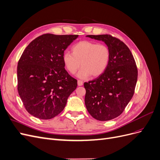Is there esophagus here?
Masks as SVG:
<instances>
[{
	"mask_svg": "<svg viewBox=\"0 0 160 160\" xmlns=\"http://www.w3.org/2000/svg\"><path fill=\"white\" fill-rule=\"evenodd\" d=\"M77 84H78L79 86H81V85H83V82L81 80H78V81H77Z\"/></svg>",
	"mask_w": 160,
	"mask_h": 160,
	"instance_id": "esophagus-1",
	"label": "esophagus"
}]
</instances>
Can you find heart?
Returning <instances> with one entry per match:
<instances>
[{
    "mask_svg": "<svg viewBox=\"0 0 160 160\" xmlns=\"http://www.w3.org/2000/svg\"><path fill=\"white\" fill-rule=\"evenodd\" d=\"M72 53L65 52L62 62L67 70L74 74L83 67L77 73L80 79H86L101 75L107 69L111 57L109 48L103 44L83 41L76 43L71 48Z\"/></svg>",
    "mask_w": 160,
    "mask_h": 160,
    "instance_id": "1",
    "label": "heart"
}]
</instances>
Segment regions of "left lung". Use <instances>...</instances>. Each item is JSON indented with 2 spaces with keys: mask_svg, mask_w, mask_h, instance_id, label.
<instances>
[{
  "mask_svg": "<svg viewBox=\"0 0 160 160\" xmlns=\"http://www.w3.org/2000/svg\"><path fill=\"white\" fill-rule=\"evenodd\" d=\"M105 43L111 52L107 69L98 78L84 83L85 103L89 114L99 121L118 117L132 99L138 69L128 46L110 35H87Z\"/></svg>",
  "mask_w": 160,
  "mask_h": 160,
  "instance_id": "obj_1",
  "label": "left lung"
}]
</instances>
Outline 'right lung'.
<instances>
[{"mask_svg":"<svg viewBox=\"0 0 160 160\" xmlns=\"http://www.w3.org/2000/svg\"><path fill=\"white\" fill-rule=\"evenodd\" d=\"M77 35L44 34L31 41L18 62V92L34 117L50 119L64 109L77 81L65 69L62 55Z\"/></svg>","mask_w":160,"mask_h":160,"instance_id":"obj_1","label":"right lung"}]
</instances>
